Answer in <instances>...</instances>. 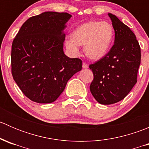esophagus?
<instances>
[{"mask_svg":"<svg viewBox=\"0 0 149 149\" xmlns=\"http://www.w3.org/2000/svg\"><path fill=\"white\" fill-rule=\"evenodd\" d=\"M83 68H85V69H86V68H88V65H87L86 63H83Z\"/></svg>","mask_w":149,"mask_h":149,"instance_id":"esophagus-1","label":"esophagus"}]
</instances>
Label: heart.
<instances>
[{
  "instance_id": "obj_1",
  "label": "heart",
  "mask_w": 149,
  "mask_h": 149,
  "mask_svg": "<svg viewBox=\"0 0 149 149\" xmlns=\"http://www.w3.org/2000/svg\"><path fill=\"white\" fill-rule=\"evenodd\" d=\"M113 36V27L108 22H89L76 29L73 37L66 40L65 45L73 53L79 52V45L84 46L86 55L97 61L107 53Z\"/></svg>"
}]
</instances>
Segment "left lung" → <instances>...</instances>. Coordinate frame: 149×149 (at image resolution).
I'll return each instance as SVG.
<instances>
[{
	"mask_svg": "<svg viewBox=\"0 0 149 149\" xmlns=\"http://www.w3.org/2000/svg\"><path fill=\"white\" fill-rule=\"evenodd\" d=\"M115 30V44L106 55L89 65L94 74L90 85L93 97L102 104L118 102L137 82L141 64V47L130 29L108 13Z\"/></svg>",
	"mask_w": 149,
	"mask_h": 149,
	"instance_id": "obj_1",
	"label": "left lung"
}]
</instances>
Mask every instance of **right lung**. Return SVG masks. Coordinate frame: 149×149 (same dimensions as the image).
Here are the masks:
<instances>
[{
	"mask_svg": "<svg viewBox=\"0 0 149 149\" xmlns=\"http://www.w3.org/2000/svg\"><path fill=\"white\" fill-rule=\"evenodd\" d=\"M68 13L46 11L22 26L11 47V73L23 94L37 103L55 102L68 81L82 68L79 58L64 54Z\"/></svg>",
	"mask_w": 149,
	"mask_h": 149,
	"instance_id": "add662e5",
	"label": "right lung"
}]
</instances>
